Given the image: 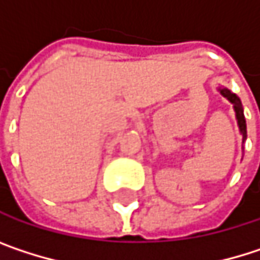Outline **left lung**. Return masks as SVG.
<instances>
[{
  "instance_id": "8db88e82",
  "label": "left lung",
  "mask_w": 260,
  "mask_h": 260,
  "mask_svg": "<svg viewBox=\"0 0 260 260\" xmlns=\"http://www.w3.org/2000/svg\"><path fill=\"white\" fill-rule=\"evenodd\" d=\"M220 93H221L224 98H228V99L234 104L236 119H238V125H239V131H241V134H242V138L245 140V138H247V125H245V117H244V111H242V105H241L239 98H238L235 93H232L231 90H228V88H220Z\"/></svg>"
}]
</instances>
